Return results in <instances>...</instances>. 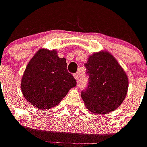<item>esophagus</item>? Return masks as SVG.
Here are the masks:
<instances>
[{
  "label": "esophagus",
  "instance_id": "esophagus-1",
  "mask_svg": "<svg viewBox=\"0 0 147 147\" xmlns=\"http://www.w3.org/2000/svg\"><path fill=\"white\" fill-rule=\"evenodd\" d=\"M74 77H75V79H76V81H78V80H79V73L76 72V73L74 74Z\"/></svg>",
  "mask_w": 147,
  "mask_h": 147
}]
</instances>
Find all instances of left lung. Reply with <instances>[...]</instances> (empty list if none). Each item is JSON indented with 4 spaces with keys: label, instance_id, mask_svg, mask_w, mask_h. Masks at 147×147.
<instances>
[{
    "label": "left lung",
    "instance_id": "8db88e82",
    "mask_svg": "<svg viewBox=\"0 0 147 147\" xmlns=\"http://www.w3.org/2000/svg\"><path fill=\"white\" fill-rule=\"evenodd\" d=\"M89 76L82 98L87 109L106 114L116 110L125 99L128 90L127 76L115 57L107 51L89 56L85 63Z\"/></svg>",
    "mask_w": 147,
    "mask_h": 147
}]
</instances>
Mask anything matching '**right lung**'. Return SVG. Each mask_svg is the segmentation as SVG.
Wrapping results in <instances>:
<instances>
[{
    "label": "right lung",
    "instance_id": "1",
    "mask_svg": "<svg viewBox=\"0 0 147 147\" xmlns=\"http://www.w3.org/2000/svg\"><path fill=\"white\" fill-rule=\"evenodd\" d=\"M21 85L26 100L46 110L59 104L76 82L67 71L65 58L57 56L56 50L40 49L29 61Z\"/></svg>",
    "mask_w": 147,
    "mask_h": 147
}]
</instances>
